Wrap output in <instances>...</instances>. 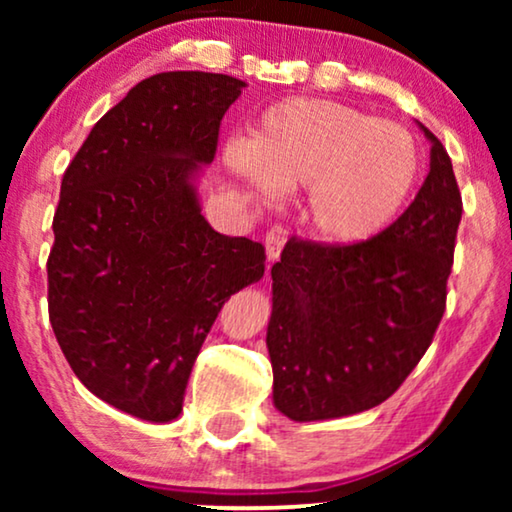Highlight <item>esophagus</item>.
Here are the masks:
<instances>
[{
	"mask_svg": "<svg viewBox=\"0 0 512 512\" xmlns=\"http://www.w3.org/2000/svg\"><path fill=\"white\" fill-rule=\"evenodd\" d=\"M286 244V230L284 228H270L268 233H265V254H268V261H277L279 254H282Z\"/></svg>",
	"mask_w": 512,
	"mask_h": 512,
	"instance_id": "1",
	"label": "esophagus"
}]
</instances>
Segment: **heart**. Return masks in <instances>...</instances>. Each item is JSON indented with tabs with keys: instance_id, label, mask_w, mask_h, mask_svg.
Returning a JSON list of instances; mask_svg holds the SVG:
<instances>
[{
	"instance_id": "obj_1",
	"label": "heart",
	"mask_w": 512,
	"mask_h": 512,
	"mask_svg": "<svg viewBox=\"0 0 512 512\" xmlns=\"http://www.w3.org/2000/svg\"><path fill=\"white\" fill-rule=\"evenodd\" d=\"M226 165L263 200L277 188H307L312 233L328 244H359L408 202L419 151L401 125L349 104L289 97L265 109L249 144H228Z\"/></svg>"
}]
</instances>
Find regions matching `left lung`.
Here are the masks:
<instances>
[{"label": "left lung", "mask_w": 512, "mask_h": 512, "mask_svg": "<svg viewBox=\"0 0 512 512\" xmlns=\"http://www.w3.org/2000/svg\"><path fill=\"white\" fill-rule=\"evenodd\" d=\"M417 125L431 142L429 174L389 228L347 247L291 240L272 265V403L293 422L387 401L443 319L461 195L445 146Z\"/></svg>", "instance_id": "left-lung-1"}]
</instances>
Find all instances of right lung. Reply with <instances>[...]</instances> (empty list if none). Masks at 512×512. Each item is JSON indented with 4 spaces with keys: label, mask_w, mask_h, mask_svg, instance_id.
Segmentation results:
<instances>
[{
    "label": "right lung",
    "mask_w": 512,
    "mask_h": 512,
    "mask_svg": "<svg viewBox=\"0 0 512 512\" xmlns=\"http://www.w3.org/2000/svg\"><path fill=\"white\" fill-rule=\"evenodd\" d=\"M242 88L228 74H153L95 123L62 177L53 333L90 394L144 422L179 417L216 314L265 272L263 244L216 233L198 188Z\"/></svg>",
    "instance_id": "obj_1"
}]
</instances>
